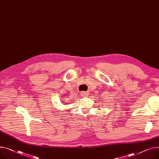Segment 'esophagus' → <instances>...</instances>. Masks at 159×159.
Listing matches in <instances>:
<instances>
[{
  "mask_svg": "<svg viewBox=\"0 0 159 159\" xmlns=\"http://www.w3.org/2000/svg\"><path fill=\"white\" fill-rule=\"evenodd\" d=\"M80 94H81V96L82 97H85V96H86V92H81L80 93Z\"/></svg>",
  "mask_w": 159,
  "mask_h": 159,
  "instance_id": "34e87169",
  "label": "esophagus"
}]
</instances>
